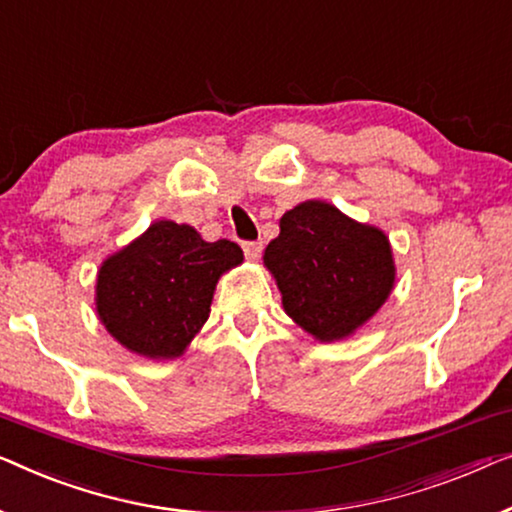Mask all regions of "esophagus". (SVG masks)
Returning a JSON list of instances; mask_svg holds the SVG:
<instances>
[{"instance_id":"obj_1","label":"esophagus","mask_w":512,"mask_h":512,"mask_svg":"<svg viewBox=\"0 0 512 512\" xmlns=\"http://www.w3.org/2000/svg\"><path fill=\"white\" fill-rule=\"evenodd\" d=\"M243 253H246L248 259H259V255H262V243L259 241H246L243 243Z\"/></svg>"}]
</instances>
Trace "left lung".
I'll return each mask as SVG.
<instances>
[{
	"label": "left lung",
	"mask_w": 512,
	"mask_h": 512,
	"mask_svg": "<svg viewBox=\"0 0 512 512\" xmlns=\"http://www.w3.org/2000/svg\"><path fill=\"white\" fill-rule=\"evenodd\" d=\"M283 308L320 343L348 338L390 297L397 269L383 229L311 199L280 218L264 250Z\"/></svg>",
	"instance_id": "8db88e82"
}]
</instances>
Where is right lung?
Returning <instances> with one entry per match:
<instances>
[{
  "label": "right lung",
  "mask_w": 512,
  "mask_h": 512,
  "mask_svg": "<svg viewBox=\"0 0 512 512\" xmlns=\"http://www.w3.org/2000/svg\"><path fill=\"white\" fill-rule=\"evenodd\" d=\"M241 262L236 243H208L190 225L157 220L99 266L97 315L127 350L176 359L208 320L218 278Z\"/></svg>",
  "instance_id": "add662e5"
}]
</instances>
